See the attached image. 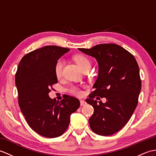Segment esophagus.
I'll list each match as a JSON object with an SVG mask.
<instances>
[{
    "label": "esophagus",
    "instance_id": "34e87169",
    "mask_svg": "<svg viewBox=\"0 0 156 156\" xmlns=\"http://www.w3.org/2000/svg\"><path fill=\"white\" fill-rule=\"evenodd\" d=\"M86 104V102H85L84 100H80V105H81L82 106H85Z\"/></svg>",
    "mask_w": 156,
    "mask_h": 156
}]
</instances>
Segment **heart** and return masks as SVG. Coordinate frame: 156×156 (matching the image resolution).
Segmentation results:
<instances>
[{
	"label": "heart",
	"instance_id": "obj_1",
	"mask_svg": "<svg viewBox=\"0 0 156 156\" xmlns=\"http://www.w3.org/2000/svg\"><path fill=\"white\" fill-rule=\"evenodd\" d=\"M75 61L76 62L78 66L81 68L82 70L84 69V68L87 66H91V64H90V60L87 58L83 55H77L76 56L75 58ZM63 66H64V62L62 59H60L56 62L55 67H54V72H55V75L57 78H61L62 75V69H63ZM69 92L71 93L72 94L80 96L82 94V92L77 86H72L69 88Z\"/></svg>",
	"mask_w": 156,
	"mask_h": 156
}]
</instances>
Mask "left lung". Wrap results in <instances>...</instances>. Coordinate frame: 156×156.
Returning a JSON list of instances; mask_svg holds the SVG:
<instances>
[{
	"mask_svg": "<svg viewBox=\"0 0 156 156\" xmlns=\"http://www.w3.org/2000/svg\"><path fill=\"white\" fill-rule=\"evenodd\" d=\"M95 58L98 76L86 102L94 108L89 119L90 128L100 136H110L127 124L138 102L141 82L138 64L132 54L115 44H101L92 48H78ZM106 97L107 102L98 104L96 96Z\"/></svg>",
	"mask_w": 156,
	"mask_h": 156,
	"instance_id": "1",
	"label": "left lung"
}]
</instances>
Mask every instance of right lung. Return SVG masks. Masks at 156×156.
<instances>
[{
	"mask_svg": "<svg viewBox=\"0 0 156 156\" xmlns=\"http://www.w3.org/2000/svg\"><path fill=\"white\" fill-rule=\"evenodd\" d=\"M69 48L46 46L26 54L15 76L19 104L29 126L39 135L53 138L68 128L70 115L80 107V101L66 95L60 102L48 93L58 82L54 72L56 62Z\"/></svg>",
	"mask_w": 156,
	"mask_h": 156,
	"instance_id": "1",
	"label": "right lung"
}]
</instances>
